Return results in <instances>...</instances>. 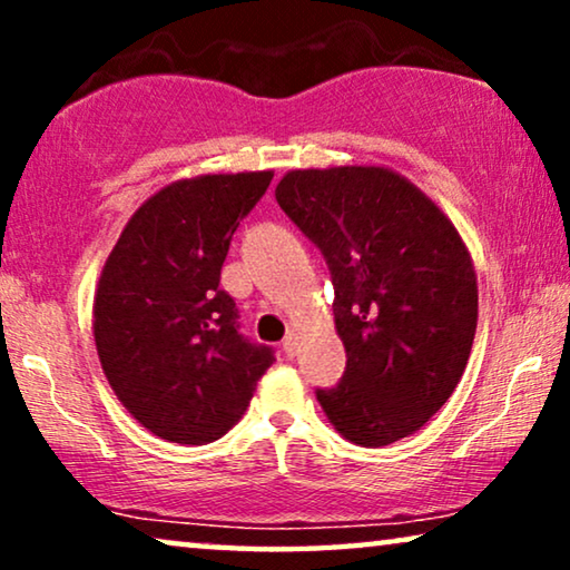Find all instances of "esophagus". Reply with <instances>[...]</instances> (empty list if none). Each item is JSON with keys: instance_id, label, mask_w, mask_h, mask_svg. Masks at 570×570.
<instances>
[{"instance_id": "34e87169", "label": "esophagus", "mask_w": 570, "mask_h": 570, "mask_svg": "<svg viewBox=\"0 0 570 570\" xmlns=\"http://www.w3.org/2000/svg\"><path fill=\"white\" fill-rule=\"evenodd\" d=\"M283 353L287 357H293L295 353H298V340H295V334H287V337L283 340Z\"/></svg>"}]
</instances>
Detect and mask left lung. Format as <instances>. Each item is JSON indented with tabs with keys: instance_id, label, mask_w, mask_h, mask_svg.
<instances>
[{
	"instance_id": "left-lung-1",
	"label": "left lung",
	"mask_w": 570,
	"mask_h": 570,
	"mask_svg": "<svg viewBox=\"0 0 570 570\" xmlns=\"http://www.w3.org/2000/svg\"><path fill=\"white\" fill-rule=\"evenodd\" d=\"M275 197L332 275L347 365L316 389L330 423L371 449L420 431L456 389L478 330V277L456 228L386 168L293 170Z\"/></svg>"
}]
</instances>
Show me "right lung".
I'll use <instances>...</instances> for the list:
<instances>
[{"label": "right lung", "instance_id": "add662e5", "mask_svg": "<svg viewBox=\"0 0 570 570\" xmlns=\"http://www.w3.org/2000/svg\"><path fill=\"white\" fill-rule=\"evenodd\" d=\"M272 174L170 184L131 215L100 275L92 332L108 384L160 439L217 441L238 423L275 350L240 334L220 287L233 233Z\"/></svg>", "mask_w": 570, "mask_h": 570}]
</instances>
